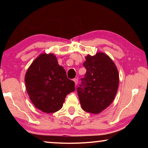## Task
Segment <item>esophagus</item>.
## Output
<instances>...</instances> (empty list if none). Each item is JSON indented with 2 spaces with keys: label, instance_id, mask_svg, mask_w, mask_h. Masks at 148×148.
I'll use <instances>...</instances> for the list:
<instances>
[{
  "label": "esophagus",
  "instance_id": "1",
  "mask_svg": "<svg viewBox=\"0 0 148 148\" xmlns=\"http://www.w3.org/2000/svg\"><path fill=\"white\" fill-rule=\"evenodd\" d=\"M73 81L75 82V86H77V84H78V79H77V78L74 79Z\"/></svg>",
  "mask_w": 148,
  "mask_h": 148
}]
</instances>
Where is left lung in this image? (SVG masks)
<instances>
[{"label": "left lung", "instance_id": "8db88e82", "mask_svg": "<svg viewBox=\"0 0 148 148\" xmlns=\"http://www.w3.org/2000/svg\"><path fill=\"white\" fill-rule=\"evenodd\" d=\"M86 69L82 79L84 88H77L82 108L86 112L98 114L112 104L119 84V75L116 64L104 52L86 56Z\"/></svg>", "mask_w": 148, "mask_h": 148}]
</instances>
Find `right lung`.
I'll use <instances>...</instances> for the list:
<instances>
[{"label":"right lung","mask_w":148,"mask_h":148,"mask_svg":"<svg viewBox=\"0 0 148 148\" xmlns=\"http://www.w3.org/2000/svg\"><path fill=\"white\" fill-rule=\"evenodd\" d=\"M25 83L33 104L48 114L59 110L66 95L75 90L74 82L67 78L52 53L40 54L32 62L26 71Z\"/></svg>","instance_id":"add662e5"}]
</instances>
